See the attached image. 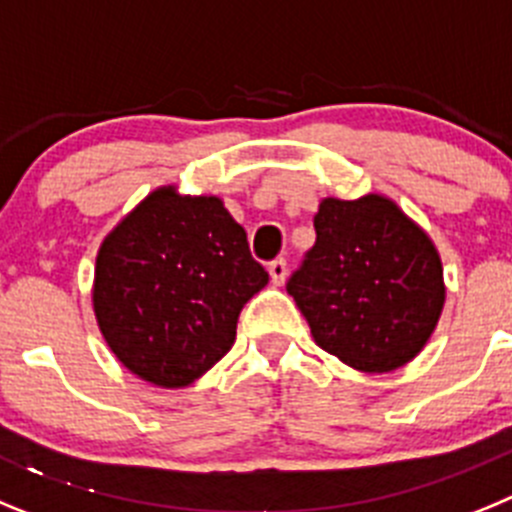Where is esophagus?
Instances as JSON below:
<instances>
[{"label":"esophagus","instance_id":"obj_1","mask_svg":"<svg viewBox=\"0 0 512 512\" xmlns=\"http://www.w3.org/2000/svg\"><path fill=\"white\" fill-rule=\"evenodd\" d=\"M267 270H270V280H273V285H283L285 278H288V262H285L283 257L270 262V267H267Z\"/></svg>","mask_w":512,"mask_h":512}]
</instances>
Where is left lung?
<instances>
[{"instance_id":"left-lung-1","label":"left lung","mask_w":512,"mask_h":512,"mask_svg":"<svg viewBox=\"0 0 512 512\" xmlns=\"http://www.w3.org/2000/svg\"><path fill=\"white\" fill-rule=\"evenodd\" d=\"M316 245L288 280L313 342L359 372L408 365L444 308V267L434 242L388 196L324 199Z\"/></svg>"}]
</instances>
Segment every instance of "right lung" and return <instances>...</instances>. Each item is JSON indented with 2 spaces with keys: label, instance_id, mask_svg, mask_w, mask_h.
I'll return each mask as SVG.
<instances>
[{
  "label": "right lung",
  "instance_id": "add662e5",
  "mask_svg": "<svg viewBox=\"0 0 512 512\" xmlns=\"http://www.w3.org/2000/svg\"><path fill=\"white\" fill-rule=\"evenodd\" d=\"M265 285L222 199L160 186L104 237L91 301L127 370L186 388L232 349L239 311Z\"/></svg>",
  "mask_w": 512,
  "mask_h": 512
}]
</instances>
